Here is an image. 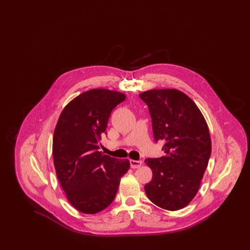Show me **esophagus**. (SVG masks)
Masks as SVG:
<instances>
[{
    "instance_id": "esophagus-1",
    "label": "esophagus",
    "mask_w": 250,
    "mask_h": 250,
    "mask_svg": "<svg viewBox=\"0 0 250 250\" xmlns=\"http://www.w3.org/2000/svg\"><path fill=\"white\" fill-rule=\"evenodd\" d=\"M143 165V161L142 160H130V167L132 168H138Z\"/></svg>"
}]
</instances>
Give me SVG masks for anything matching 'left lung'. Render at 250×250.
Masks as SVG:
<instances>
[{
    "label": "left lung",
    "instance_id": "left-lung-1",
    "mask_svg": "<svg viewBox=\"0 0 250 250\" xmlns=\"http://www.w3.org/2000/svg\"><path fill=\"white\" fill-rule=\"evenodd\" d=\"M155 143L163 141L166 155L147 158L153 179L144 189L155 205L175 211L184 208L199 190L211 156L212 143L203 115L188 95L176 89L143 92Z\"/></svg>",
    "mask_w": 250,
    "mask_h": 250
}]
</instances>
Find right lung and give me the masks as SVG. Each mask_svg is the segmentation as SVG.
Listing matches in <instances>:
<instances>
[{
  "label": "right lung",
  "instance_id": "1",
  "mask_svg": "<svg viewBox=\"0 0 250 250\" xmlns=\"http://www.w3.org/2000/svg\"><path fill=\"white\" fill-rule=\"evenodd\" d=\"M125 95L107 89L85 92L63 108L56 125L52 153L60 184L72 205L98 213L113 202L129 160L99 152L113 108Z\"/></svg>",
  "mask_w": 250,
  "mask_h": 250
}]
</instances>
